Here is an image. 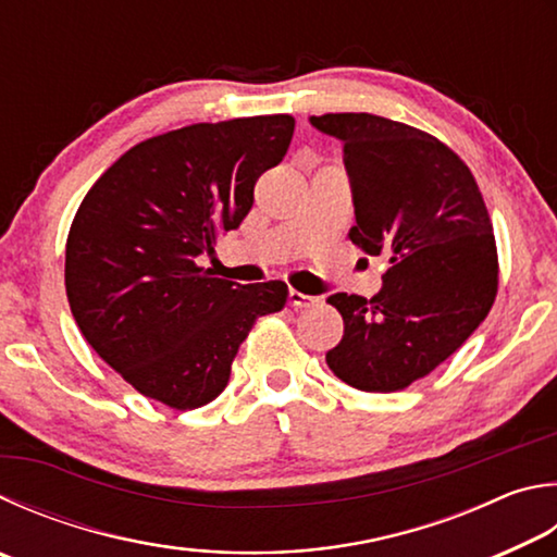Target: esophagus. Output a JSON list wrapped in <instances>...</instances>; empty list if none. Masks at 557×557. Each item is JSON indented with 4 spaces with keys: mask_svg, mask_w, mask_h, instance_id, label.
Listing matches in <instances>:
<instances>
[{
    "mask_svg": "<svg viewBox=\"0 0 557 557\" xmlns=\"http://www.w3.org/2000/svg\"><path fill=\"white\" fill-rule=\"evenodd\" d=\"M287 301H289V307H295V309H301V307H311L313 301V297H309V295H301V292H297V289H289V295H287Z\"/></svg>",
    "mask_w": 557,
    "mask_h": 557,
    "instance_id": "34e87169",
    "label": "esophagus"
}]
</instances>
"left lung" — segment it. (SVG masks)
<instances>
[{"instance_id":"8db88e82","label":"left lung","mask_w":557,"mask_h":557,"mask_svg":"<svg viewBox=\"0 0 557 557\" xmlns=\"http://www.w3.org/2000/svg\"><path fill=\"white\" fill-rule=\"evenodd\" d=\"M343 140L356 226L348 238L389 270L372 299L329 297L343 338L333 375L362 392H399L453 356L487 317L499 285L497 240L478 180L443 140L375 114H323Z\"/></svg>"}]
</instances>
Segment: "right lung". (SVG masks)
<instances>
[{
	"instance_id": "obj_1",
	"label": "right lung",
	"mask_w": 557,
	"mask_h": 557,
	"mask_svg": "<svg viewBox=\"0 0 557 557\" xmlns=\"http://www.w3.org/2000/svg\"><path fill=\"white\" fill-rule=\"evenodd\" d=\"M295 119L191 124L140 140L87 191L65 246L70 311L89 346L144 397L187 411L214 401L280 280L236 285L197 258L238 228Z\"/></svg>"
}]
</instances>
